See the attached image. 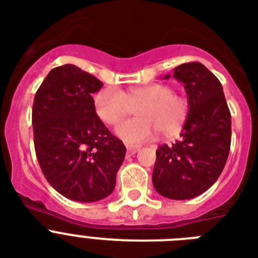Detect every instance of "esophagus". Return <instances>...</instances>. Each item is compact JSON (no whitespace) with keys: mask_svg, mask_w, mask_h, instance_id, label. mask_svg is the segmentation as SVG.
Here are the masks:
<instances>
[{"mask_svg":"<svg viewBox=\"0 0 258 258\" xmlns=\"http://www.w3.org/2000/svg\"><path fill=\"white\" fill-rule=\"evenodd\" d=\"M139 150H141V147H139V146L127 145V153H128V155H134V154H137Z\"/></svg>","mask_w":258,"mask_h":258,"instance_id":"obj_1","label":"esophagus"}]
</instances>
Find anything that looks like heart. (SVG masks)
Returning a JSON list of instances; mask_svg holds the SVG:
<instances>
[{
	"instance_id": "heart-1",
	"label": "heart",
	"mask_w": 258,
	"mask_h": 258,
	"mask_svg": "<svg viewBox=\"0 0 258 258\" xmlns=\"http://www.w3.org/2000/svg\"><path fill=\"white\" fill-rule=\"evenodd\" d=\"M95 109L101 120L109 125L119 121L134 111L137 117L117 125L116 134L127 143H142L151 139L159 130L165 135L179 131L188 115V100L183 95L172 92L167 84L153 83L121 91L108 86L97 91Z\"/></svg>"
}]
</instances>
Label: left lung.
Instances as JSON below:
<instances>
[{"mask_svg":"<svg viewBox=\"0 0 258 258\" xmlns=\"http://www.w3.org/2000/svg\"><path fill=\"white\" fill-rule=\"evenodd\" d=\"M174 78L183 83L190 108L179 139L158 147L153 184L166 198L190 200L206 191L224 170L232 117L220 80L204 64L175 67Z\"/></svg>","mask_w":258,"mask_h":258,"instance_id":"1","label":"left lung"}]
</instances>
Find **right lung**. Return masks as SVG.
I'll return each mask as SVG.
<instances>
[{
	"label": "right lung",
	"mask_w": 258,
	"mask_h": 258,
	"mask_svg": "<svg viewBox=\"0 0 258 258\" xmlns=\"http://www.w3.org/2000/svg\"><path fill=\"white\" fill-rule=\"evenodd\" d=\"M103 83L72 64L50 71L32 109L34 150L42 174L61 196L96 202L115 188L125 147L96 115L92 93Z\"/></svg>",
	"instance_id": "obj_1"
}]
</instances>
